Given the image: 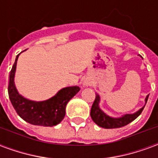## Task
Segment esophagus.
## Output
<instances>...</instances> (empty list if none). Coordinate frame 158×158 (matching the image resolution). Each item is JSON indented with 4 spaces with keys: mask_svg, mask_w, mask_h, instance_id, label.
Wrapping results in <instances>:
<instances>
[{
    "mask_svg": "<svg viewBox=\"0 0 158 158\" xmlns=\"http://www.w3.org/2000/svg\"><path fill=\"white\" fill-rule=\"evenodd\" d=\"M85 85H88V83H85Z\"/></svg>",
    "mask_w": 158,
    "mask_h": 158,
    "instance_id": "34e87169",
    "label": "esophagus"
}]
</instances>
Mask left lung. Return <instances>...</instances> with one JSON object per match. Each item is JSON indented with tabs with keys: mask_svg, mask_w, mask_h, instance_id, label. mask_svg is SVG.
<instances>
[{
	"mask_svg": "<svg viewBox=\"0 0 158 158\" xmlns=\"http://www.w3.org/2000/svg\"><path fill=\"white\" fill-rule=\"evenodd\" d=\"M148 96H146V102L148 100ZM99 102L100 97L96 94V99L93 102L91 110H90V117L97 125L105 128V129H115V128H121L123 126L127 125L139 116L144 109V106H143L142 108H140L138 112H136L134 114H126L124 116H123L122 118H113L107 116L106 114H105L102 110L100 109L99 106H98Z\"/></svg>",
	"mask_w": 158,
	"mask_h": 158,
	"instance_id": "1",
	"label": "left lung"
}]
</instances>
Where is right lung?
<instances>
[{"mask_svg":"<svg viewBox=\"0 0 158 158\" xmlns=\"http://www.w3.org/2000/svg\"><path fill=\"white\" fill-rule=\"evenodd\" d=\"M19 56L10 72L8 96L17 113L24 121L34 125L52 127L58 124L65 117L66 105L79 92V86L63 88L52 98L45 102H32L20 96L14 85V74Z\"/></svg>","mask_w":158,"mask_h":158,"instance_id":"obj_1","label":"right lung"}]
</instances>
